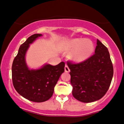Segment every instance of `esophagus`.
Segmentation results:
<instances>
[{"label": "esophagus", "mask_w": 124, "mask_h": 124, "mask_svg": "<svg viewBox=\"0 0 124 124\" xmlns=\"http://www.w3.org/2000/svg\"><path fill=\"white\" fill-rule=\"evenodd\" d=\"M64 69H65V71L67 72H69L70 71V68H69V67H68V66L67 65H65Z\"/></svg>", "instance_id": "34e87169"}]
</instances>
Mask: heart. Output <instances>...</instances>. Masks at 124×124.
<instances>
[{
	"mask_svg": "<svg viewBox=\"0 0 124 124\" xmlns=\"http://www.w3.org/2000/svg\"><path fill=\"white\" fill-rule=\"evenodd\" d=\"M67 50L73 51L71 55V59L75 62H82L90 57L94 51L93 42L88 39L74 38L65 43Z\"/></svg>",
	"mask_w": 124,
	"mask_h": 124,
	"instance_id": "heart-1",
	"label": "heart"
}]
</instances>
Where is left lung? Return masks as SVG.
<instances>
[{
    "mask_svg": "<svg viewBox=\"0 0 124 124\" xmlns=\"http://www.w3.org/2000/svg\"><path fill=\"white\" fill-rule=\"evenodd\" d=\"M94 53L79 63L67 62L71 71L72 95L83 103L93 102L102 98L108 91L113 77L110 53L98 39Z\"/></svg>",
    "mask_w": 124,
    "mask_h": 124,
    "instance_id": "left-lung-1",
    "label": "left lung"
}]
</instances>
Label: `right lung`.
Here are the masks:
<instances>
[{
  "label": "right lung",
  "mask_w": 124,
  "mask_h": 124,
  "mask_svg": "<svg viewBox=\"0 0 124 124\" xmlns=\"http://www.w3.org/2000/svg\"><path fill=\"white\" fill-rule=\"evenodd\" d=\"M42 34L36 33L28 38L20 48L12 64L13 84L16 91L24 98L33 102L49 100L60 77L64 72L65 63L56 65L46 64L37 70H30L25 62V54L30 47Z\"/></svg>",
  "instance_id": "add662e5"
}]
</instances>
